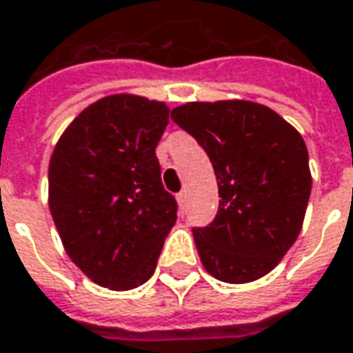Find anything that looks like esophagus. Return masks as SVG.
Wrapping results in <instances>:
<instances>
[{
    "mask_svg": "<svg viewBox=\"0 0 353 353\" xmlns=\"http://www.w3.org/2000/svg\"><path fill=\"white\" fill-rule=\"evenodd\" d=\"M176 200H179V205H181V212L184 214V208H186V192L182 190V192L176 194Z\"/></svg>",
    "mask_w": 353,
    "mask_h": 353,
    "instance_id": "obj_1",
    "label": "esophagus"
}]
</instances>
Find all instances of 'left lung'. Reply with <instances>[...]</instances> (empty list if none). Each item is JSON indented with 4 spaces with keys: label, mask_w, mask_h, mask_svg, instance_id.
Masks as SVG:
<instances>
[{
    "label": "left lung",
    "mask_w": 353,
    "mask_h": 353,
    "mask_svg": "<svg viewBox=\"0 0 353 353\" xmlns=\"http://www.w3.org/2000/svg\"><path fill=\"white\" fill-rule=\"evenodd\" d=\"M171 118L208 153L217 179L214 221L192 227L204 268L229 283L266 276L303 225L313 182L303 138L248 101L188 103Z\"/></svg>",
    "instance_id": "obj_1"
}]
</instances>
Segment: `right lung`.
<instances>
[{
	"instance_id": "add662e5",
	"label": "right lung",
	"mask_w": 353,
	"mask_h": 353,
	"mask_svg": "<svg viewBox=\"0 0 353 353\" xmlns=\"http://www.w3.org/2000/svg\"><path fill=\"white\" fill-rule=\"evenodd\" d=\"M167 124L165 103L112 94L85 108L52 153V219L70 259L103 288L148 281L176 221L155 155Z\"/></svg>"
}]
</instances>
